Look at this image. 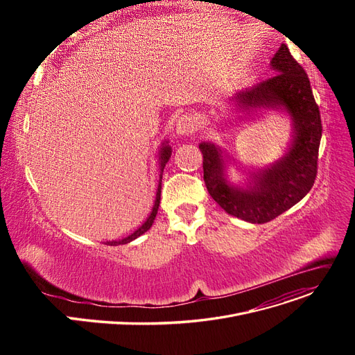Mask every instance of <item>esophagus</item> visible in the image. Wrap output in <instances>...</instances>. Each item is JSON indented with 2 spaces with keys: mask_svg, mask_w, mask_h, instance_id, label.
Instances as JSON below:
<instances>
[{
  "mask_svg": "<svg viewBox=\"0 0 355 355\" xmlns=\"http://www.w3.org/2000/svg\"><path fill=\"white\" fill-rule=\"evenodd\" d=\"M196 129H197V121L191 115H182L177 121V125H175L177 134L181 135V137L193 134Z\"/></svg>",
  "mask_w": 355,
  "mask_h": 355,
  "instance_id": "34e87169",
  "label": "esophagus"
}]
</instances>
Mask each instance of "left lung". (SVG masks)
I'll return each instance as SVG.
<instances>
[{
	"instance_id": "1",
	"label": "left lung",
	"mask_w": 355,
	"mask_h": 355,
	"mask_svg": "<svg viewBox=\"0 0 355 355\" xmlns=\"http://www.w3.org/2000/svg\"><path fill=\"white\" fill-rule=\"evenodd\" d=\"M276 73L256 86L240 90L230 99L250 115L252 112H285L292 122V141L282 158L250 171L245 185L227 180L229 155L211 142L198 145L202 154L206 187L226 213L249 223H268L300 202L312 189L322 137L320 107L316 105L308 74L286 44L270 60Z\"/></svg>"
}]
</instances>
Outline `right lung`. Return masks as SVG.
Here are the masks:
<instances>
[{"mask_svg": "<svg viewBox=\"0 0 355 355\" xmlns=\"http://www.w3.org/2000/svg\"><path fill=\"white\" fill-rule=\"evenodd\" d=\"M171 153L173 149L171 146L168 145V141H164L159 151H158V162H159V182H158V190H157V197H155V202H154V207H153V211L151 214L148 216V218L142 223V226H139L132 234H129L121 240H112V241H106V245H110V246H118V245H126L129 243V241L135 240L137 237H139L141 234H144L145 232H148L149 229H151L153 223L157 217V213H158V207H159V201H161V180H162V171H164V166L165 164L168 162V159H170L171 157Z\"/></svg>", "mask_w": 355, "mask_h": 355, "instance_id": "right-lung-1", "label": "right lung"}]
</instances>
